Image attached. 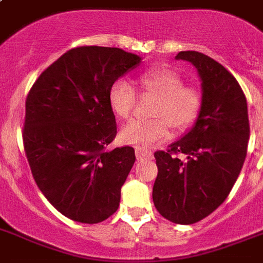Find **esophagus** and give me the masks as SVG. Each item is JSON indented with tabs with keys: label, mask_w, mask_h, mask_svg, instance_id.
<instances>
[{
	"label": "esophagus",
	"mask_w": 263,
	"mask_h": 263,
	"mask_svg": "<svg viewBox=\"0 0 263 263\" xmlns=\"http://www.w3.org/2000/svg\"><path fill=\"white\" fill-rule=\"evenodd\" d=\"M135 154L138 160H150V158H153V152H148V150H144V148H136Z\"/></svg>",
	"instance_id": "1"
}]
</instances>
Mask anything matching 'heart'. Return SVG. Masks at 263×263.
<instances>
[{
	"label": "heart",
	"mask_w": 263,
	"mask_h": 263,
	"mask_svg": "<svg viewBox=\"0 0 263 263\" xmlns=\"http://www.w3.org/2000/svg\"><path fill=\"white\" fill-rule=\"evenodd\" d=\"M139 86L144 94L156 97L153 117L142 121L132 120L120 132L124 143L147 147L162 142L169 136V125L177 134H183L196 123L203 97L195 86H184L183 78L169 68H152L139 75ZM111 110L120 119H128L136 105V92L127 80H116L109 91Z\"/></svg>",
	"instance_id": "1"
}]
</instances>
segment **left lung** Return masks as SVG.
<instances>
[{
	"instance_id": "8db88e82",
	"label": "left lung",
	"mask_w": 263,
	"mask_h": 263,
	"mask_svg": "<svg viewBox=\"0 0 263 263\" xmlns=\"http://www.w3.org/2000/svg\"><path fill=\"white\" fill-rule=\"evenodd\" d=\"M198 69L203 106L199 117L166 152H156L153 202L175 224H195L220 206L239 177L250 138L247 101L228 69L199 51H180ZM179 154H185L180 160Z\"/></svg>"
}]
</instances>
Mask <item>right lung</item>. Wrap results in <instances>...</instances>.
Wrapping results in <instances>:
<instances>
[{
	"label": "right lung",
	"mask_w": 263,
	"mask_h": 263,
	"mask_svg": "<svg viewBox=\"0 0 263 263\" xmlns=\"http://www.w3.org/2000/svg\"><path fill=\"white\" fill-rule=\"evenodd\" d=\"M139 63V55L119 47H75L46 68L27 95L23 144L31 173L71 220L98 224L119 209L135 150H106L117 134L109 91Z\"/></svg>",
	"instance_id": "add662e5"
}]
</instances>
